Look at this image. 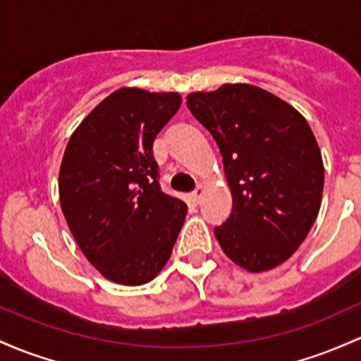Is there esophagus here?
<instances>
[{"mask_svg": "<svg viewBox=\"0 0 361 361\" xmlns=\"http://www.w3.org/2000/svg\"><path fill=\"white\" fill-rule=\"evenodd\" d=\"M202 195H204V187H202V185H199V187L195 188V192L192 193V200L195 202V204H199L200 199H202Z\"/></svg>", "mask_w": 361, "mask_h": 361, "instance_id": "obj_1", "label": "esophagus"}]
</instances>
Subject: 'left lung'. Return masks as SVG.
<instances>
[{
    "label": "left lung",
    "instance_id": "obj_1",
    "mask_svg": "<svg viewBox=\"0 0 361 361\" xmlns=\"http://www.w3.org/2000/svg\"><path fill=\"white\" fill-rule=\"evenodd\" d=\"M187 106L221 150L233 211L214 229L229 259L250 272L286 262L319 216L324 162L291 104L248 84L192 92Z\"/></svg>",
    "mask_w": 361,
    "mask_h": 361
}]
</instances>
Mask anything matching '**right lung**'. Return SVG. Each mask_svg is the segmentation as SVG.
<instances>
[{"instance_id":"add662e5","label":"right lung","mask_w":361,"mask_h":361,"mask_svg":"<svg viewBox=\"0 0 361 361\" xmlns=\"http://www.w3.org/2000/svg\"><path fill=\"white\" fill-rule=\"evenodd\" d=\"M181 106L178 92L114 90L71 133L59 202L75 241L106 279L140 286L171 257L187 204L159 187L154 138Z\"/></svg>"}]
</instances>
